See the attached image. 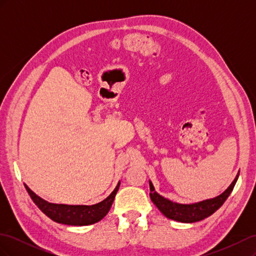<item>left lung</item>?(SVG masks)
I'll return each instance as SVG.
<instances>
[{
	"label": "left lung",
	"mask_w": 256,
	"mask_h": 256,
	"mask_svg": "<svg viewBox=\"0 0 256 256\" xmlns=\"http://www.w3.org/2000/svg\"><path fill=\"white\" fill-rule=\"evenodd\" d=\"M238 176L239 174H237L234 182L230 184V187L219 196L212 200H203V202L196 203V204L186 205V204L173 203L168 198H164V196L158 194V193L154 191V186L150 182V196L152 202L157 206V208L166 216V218L178 221V222H184V223L198 222L207 218L209 216H212L216 210H218V209L223 205V203L226 202V198L230 194V192L233 191Z\"/></svg>",
	"instance_id": "left-lung-1"
}]
</instances>
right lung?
Returning <instances> with one entry per match:
<instances>
[{
  "label": "right lung",
  "instance_id": "1",
  "mask_svg": "<svg viewBox=\"0 0 256 256\" xmlns=\"http://www.w3.org/2000/svg\"><path fill=\"white\" fill-rule=\"evenodd\" d=\"M24 187L33 202L40 210L48 216L51 220L67 226H90L102 220L109 212L115 198L116 192L118 191L120 182L116 186L111 194L95 205H65V204H53L42 200L30 190L26 184Z\"/></svg>",
  "mask_w": 256,
  "mask_h": 256
}]
</instances>
